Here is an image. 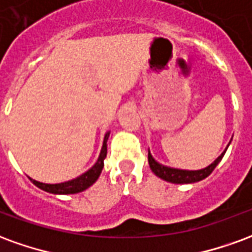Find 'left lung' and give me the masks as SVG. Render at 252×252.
<instances>
[{"label":"left lung","instance_id":"obj_1","mask_svg":"<svg viewBox=\"0 0 252 252\" xmlns=\"http://www.w3.org/2000/svg\"><path fill=\"white\" fill-rule=\"evenodd\" d=\"M229 146V144H228ZM228 148V147H227ZM225 148V151H227ZM225 151L219 157V158L211 163L208 167L201 170H181V169H173V167H167L163 164L158 163L155 159L153 158V155L148 151V164H150V169L153 170V173L159 178L171 182V184H194L198 181H202L206 178L208 175L211 174L212 171L215 170L217 164L220 163V160L224 157Z\"/></svg>","mask_w":252,"mask_h":252}]
</instances>
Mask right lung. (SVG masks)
<instances>
[{"mask_svg": "<svg viewBox=\"0 0 252 252\" xmlns=\"http://www.w3.org/2000/svg\"><path fill=\"white\" fill-rule=\"evenodd\" d=\"M108 137H109V132H106V135H105L104 144H102L101 153H99V157L95 164L92 169H89L86 173H83L82 175H79L71 181L62 182V184H43V182L32 180V178H31V181L41 190L48 191V193H54V194H75V193L86 190L98 180L99 174L102 171L104 159L106 158V140H108Z\"/></svg>", "mask_w": 252, "mask_h": 252, "instance_id": "1", "label": "right lung"}]
</instances>
